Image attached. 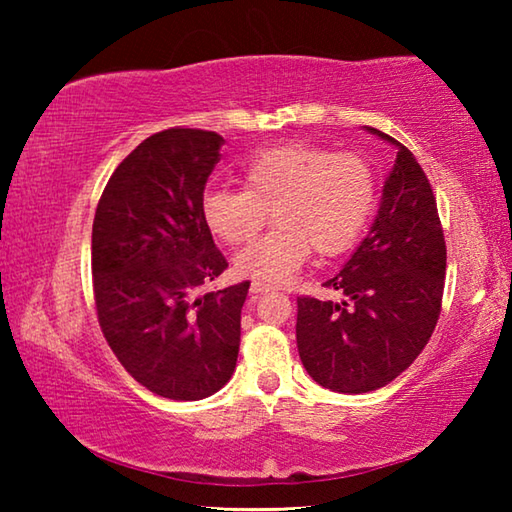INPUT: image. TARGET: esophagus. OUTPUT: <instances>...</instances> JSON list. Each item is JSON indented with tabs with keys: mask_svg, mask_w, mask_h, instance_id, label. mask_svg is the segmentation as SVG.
Returning a JSON list of instances; mask_svg holds the SVG:
<instances>
[{
	"mask_svg": "<svg viewBox=\"0 0 512 512\" xmlns=\"http://www.w3.org/2000/svg\"><path fill=\"white\" fill-rule=\"evenodd\" d=\"M273 287H268V284H264V282H253L250 284V293H253V296H262V293H266V291H271Z\"/></svg>",
	"mask_w": 512,
	"mask_h": 512,
	"instance_id": "obj_1",
	"label": "esophagus"
}]
</instances>
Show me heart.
Listing matches in <instances>:
<instances>
[{"instance_id": "obj_1", "label": "heart", "mask_w": 512, "mask_h": 512, "mask_svg": "<svg viewBox=\"0 0 512 512\" xmlns=\"http://www.w3.org/2000/svg\"><path fill=\"white\" fill-rule=\"evenodd\" d=\"M244 189L210 187L201 219L216 239L237 246L253 239L271 212L275 228L235 257V271L264 284H287L311 250L332 257L348 250L375 210L370 164L354 153L309 144L259 151L241 169Z\"/></svg>"}]
</instances>
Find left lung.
Instances as JSON below:
<instances>
[{
	"instance_id": "1",
	"label": "left lung",
	"mask_w": 512,
	"mask_h": 512,
	"mask_svg": "<svg viewBox=\"0 0 512 512\" xmlns=\"http://www.w3.org/2000/svg\"><path fill=\"white\" fill-rule=\"evenodd\" d=\"M370 232L325 282L343 300L298 298L296 341L309 377L336 393H370L418 359L440 316L447 248L436 198L413 153L395 137Z\"/></svg>"
}]
</instances>
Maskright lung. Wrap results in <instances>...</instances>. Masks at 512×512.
Returning <instances> with one entry per match:
<instances>
[{
	"label": "right lung",
	"instance_id": "obj_1",
	"mask_svg": "<svg viewBox=\"0 0 512 512\" xmlns=\"http://www.w3.org/2000/svg\"><path fill=\"white\" fill-rule=\"evenodd\" d=\"M221 144L196 128L146 137L110 176L92 225L101 332L137 384L180 402L230 381L250 287L201 293L228 268L201 219Z\"/></svg>",
	"mask_w": 512,
	"mask_h": 512
}]
</instances>
